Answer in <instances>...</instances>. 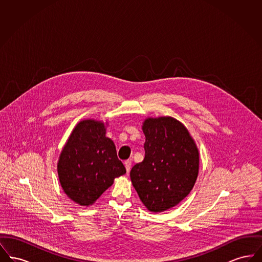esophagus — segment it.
<instances>
[{"mask_svg": "<svg viewBox=\"0 0 262 262\" xmlns=\"http://www.w3.org/2000/svg\"><path fill=\"white\" fill-rule=\"evenodd\" d=\"M125 170H126V173H128L129 172V170H130V166H132V161L130 160H126L125 161Z\"/></svg>", "mask_w": 262, "mask_h": 262, "instance_id": "obj_1", "label": "esophagus"}]
</instances>
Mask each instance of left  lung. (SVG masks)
<instances>
[{"label": "left lung", "mask_w": 262, "mask_h": 262, "mask_svg": "<svg viewBox=\"0 0 262 262\" xmlns=\"http://www.w3.org/2000/svg\"><path fill=\"white\" fill-rule=\"evenodd\" d=\"M145 157L130 171L144 206L163 212L178 205L194 186L200 151L187 127L173 117H148L142 123Z\"/></svg>", "instance_id": "8db88e82"}]
</instances>
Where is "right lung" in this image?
I'll use <instances>...</instances> for the list:
<instances>
[{"mask_svg": "<svg viewBox=\"0 0 262 262\" xmlns=\"http://www.w3.org/2000/svg\"><path fill=\"white\" fill-rule=\"evenodd\" d=\"M108 122L84 119L77 123L63 145L57 170L63 192L81 206L92 205L125 174L112 139L106 137Z\"/></svg>", "mask_w": 262, "mask_h": 262, "instance_id": "obj_1", "label": "right lung"}]
</instances>
